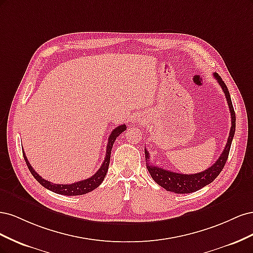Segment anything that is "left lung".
<instances>
[{"label": "left lung", "instance_id": "1", "mask_svg": "<svg viewBox=\"0 0 253 253\" xmlns=\"http://www.w3.org/2000/svg\"><path fill=\"white\" fill-rule=\"evenodd\" d=\"M213 76L214 78L217 80L221 89L224 90V94L227 99V103L229 105V110H230V114H231V128H230V133H229L226 147L223 153H221V155L218 157L216 162L214 163V165H212L207 170L196 174H181V173L168 171L160 167L148 164V160L150 159V154L148 150L144 148V155H145V160H147V169L151 174L152 178L154 179L155 182H157L160 187H163L167 191H170V192H174L177 194H185V193H192V192H195V191L201 190L202 188L209 185V183H211L214 179H215L226 165L228 155H229V151H230V148H231V142L235 133V113L232 105L230 94H229V90H228V87L226 86L225 82L221 80L218 74L214 73Z\"/></svg>", "mask_w": 253, "mask_h": 253}]
</instances>
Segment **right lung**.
<instances>
[{
	"instance_id": "obj_1",
	"label": "right lung",
	"mask_w": 253,
	"mask_h": 253,
	"mask_svg": "<svg viewBox=\"0 0 253 253\" xmlns=\"http://www.w3.org/2000/svg\"><path fill=\"white\" fill-rule=\"evenodd\" d=\"M126 129V125H121V126H117L116 128L113 129V132L109 136V141H108V147H106V154H105L104 162L101 165V167L99 168V170L93 176H90L89 178L71 183V185H58V183H52V182H50L46 179L42 178L41 176L33 169L32 165H30L29 162L27 160V157L25 155L24 151H23V156H24V159H25L26 165L28 167L30 173L33 174L34 177L38 181H39L40 185H42L44 188H46V189L52 191V192H55V193H58V194H61V195H67V196L86 194V193L95 190L97 187L101 185V182L103 181L105 175H106V172H108V170H109V165H110V159H111V151H112V148H113V144H114L115 140H116L117 137L122 132H125Z\"/></svg>"
}]
</instances>
